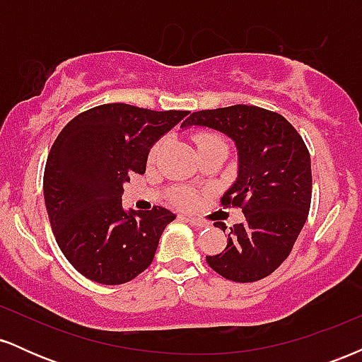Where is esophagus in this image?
Instances as JSON below:
<instances>
[{
	"instance_id": "obj_1",
	"label": "esophagus",
	"mask_w": 362,
	"mask_h": 362,
	"mask_svg": "<svg viewBox=\"0 0 362 362\" xmlns=\"http://www.w3.org/2000/svg\"><path fill=\"white\" fill-rule=\"evenodd\" d=\"M185 221L189 224H192V226H195V228H204L206 226L204 221H199V219H195V218H185Z\"/></svg>"
}]
</instances>
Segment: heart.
Listing matches in <instances>:
<instances>
[{"label": "heart", "instance_id": "obj_1", "mask_svg": "<svg viewBox=\"0 0 362 362\" xmlns=\"http://www.w3.org/2000/svg\"><path fill=\"white\" fill-rule=\"evenodd\" d=\"M195 143H197V148L201 149V148L209 146V144H214V143H224V141L219 138V136L213 134V132H201V134L195 136ZM160 146H161V143H156L155 146L151 148V151H149V160L156 158L158 151H160ZM168 197H170V201H172L173 204L178 207H190L197 202L199 195L195 190L189 189V187H173V189L168 192Z\"/></svg>", "mask_w": 362, "mask_h": 362}]
</instances>
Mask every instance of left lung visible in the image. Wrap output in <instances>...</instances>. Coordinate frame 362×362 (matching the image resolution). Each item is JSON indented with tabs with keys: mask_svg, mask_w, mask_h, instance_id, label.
Returning a JSON list of instances; mask_svg holds the SVG:
<instances>
[{
	"mask_svg": "<svg viewBox=\"0 0 362 362\" xmlns=\"http://www.w3.org/2000/svg\"><path fill=\"white\" fill-rule=\"evenodd\" d=\"M224 132L238 148V178L221 197L245 221L230 228L226 248L207 255L209 267L235 282L267 277L288 259L311 204V161L305 141L281 114L255 105L199 110L182 127ZM214 226L224 231L223 223Z\"/></svg>",
	"mask_w": 362,
	"mask_h": 362,
	"instance_id": "1",
	"label": "left lung"
}]
</instances>
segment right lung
<instances>
[{
	"label": "right lung",
	"mask_w": 362,
	"mask_h": 362,
	"mask_svg": "<svg viewBox=\"0 0 362 362\" xmlns=\"http://www.w3.org/2000/svg\"><path fill=\"white\" fill-rule=\"evenodd\" d=\"M187 110L156 112L103 103L81 112L54 141L44 170V199L61 252L81 276L117 286L146 271L165 226V207L122 209V185L144 173L149 148Z\"/></svg>",
	"instance_id": "1"
}]
</instances>
